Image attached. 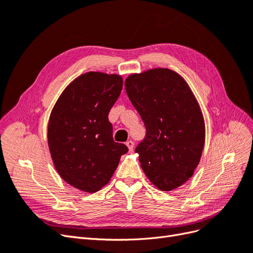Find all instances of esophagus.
<instances>
[{
	"label": "esophagus",
	"instance_id": "34e87169",
	"mask_svg": "<svg viewBox=\"0 0 253 253\" xmlns=\"http://www.w3.org/2000/svg\"><path fill=\"white\" fill-rule=\"evenodd\" d=\"M126 144L127 145V148H128L129 151H133V149H134V142L132 140H127L126 142Z\"/></svg>",
	"mask_w": 253,
	"mask_h": 253
}]
</instances>
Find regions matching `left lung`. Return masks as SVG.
Instances as JSON below:
<instances>
[{
    "instance_id": "obj_1",
    "label": "left lung",
    "mask_w": 253,
    "mask_h": 253,
    "mask_svg": "<svg viewBox=\"0 0 253 253\" xmlns=\"http://www.w3.org/2000/svg\"><path fill=\"white\" fill-rule=\"evenodd\" d=\"M126 95L138 112L145 137L137 145L141 168L163 191L181 186L193 175L203 153V114L178 74L155 68L126 78Z\"/></svg>"
}]
</instances>
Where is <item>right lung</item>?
<instances>
[{
    "instance_id": "1",
    "label": "right lung",
    "mask_w": 253,
    "mask_h": 253,
    "mask_svg": "<svg viewBox=\"0 0 253 253\" xmlns=\"http://www.w3.org/2000/svg\"><path fill=\"white\" fill-rule=\"evenodd\" d=\"M116 75L89 72L66 87L48 122V145L56 170L67 183L94 193L105 186L128 151L115 142L109 113L122 89Z\"/></svg>"
}]
</instances>
